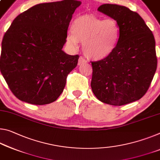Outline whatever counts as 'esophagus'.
<instances>
[{"label":"esophagus","mask_w":160,"mask_h":160,"mask_svg":"<svg viewBox=\"0 0 160 160\" xmlns=\"http://www.w3.org/2000/svg\"><path fill=\"white\" fill-rule=\"evenodd\" d=\"M85 62H86V60L84 59V58H82V57H80V58H79V60H78V65H82V64H83V63H85Z\"/></svg>","instance_id":"1"}]
</instances>
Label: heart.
I'll use <instances>...</instances> for the list:
<instances>
[{
    "label": "heart",
    "instance_id": "1",
    "mask_svg": "<svg viewBox=\"0 0 160 160\" xmlns=\"http://www.w3.org/2000/svg\"><path fill=\"white\" fill-rule=\"evenodd\" d=\"M68 33L67 42L76 47L82 42V51L90 59L100 60L112 54L120 34L118 23L114 19H102L90 15L76 18Z\"/></svg>",
    "mask_w": 160,
    "mask_h": 160
}]
</instances>
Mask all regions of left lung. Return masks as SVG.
<instances>
[{
  "mask_svg": "<svg viewBox=\"0 0 160 160\" xmlns=\"http://www.w3.org/2000/svg\"><path fill=\"white\" fill-rule=\"evenodd\" d=\"M98 11L115 20L120 29L110 56L91 62L92 90L99 100L120 106L142 98L158 66L155 40L141 16L125 6L103 4Z\"/></svg>",
  "mask_w": 160,
  "mask_h": 160,
  "instance_id": "1",
  "label": "left lung"
}]
</instances>
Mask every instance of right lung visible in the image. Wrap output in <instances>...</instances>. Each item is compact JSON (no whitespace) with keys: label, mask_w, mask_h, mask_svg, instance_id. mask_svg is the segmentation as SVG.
Instances as JSON below:
<instances>
[{"label":"right lung","mask_w":160,"mask_h":160,"mask_svg":"<svg viewBox=\"0 0 160 160\" xmlns=\"http://www.w3.org/2000/svg\"><path fill=\"white\" fill-rule=\"evenodd\" d=\"M80 1L40 3L18 16L2 40L0 70L20 100L42 105L57 100L79 55L62 51Z\"/></svg>","instance_id":"add662e5"}]
</instances>
